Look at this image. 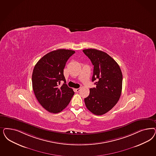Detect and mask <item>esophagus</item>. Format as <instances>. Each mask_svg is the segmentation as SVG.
Listing matches in <instances>:
<instances>
[{"label": "esophagus", "instance_id": "esophagus-1", "mask_svg": "<svg viewBox=\"0 0 156 156\" xmlns=\"http://www.w3.org/2000/svg\"><path fill=\"white\" fill-rule=\"evenodd\" d=\"M80 90V88H76V89H75V91L76 92H79Z\"/></svg>", "mask_w": 156, "mask_h": 156}]
</instances>
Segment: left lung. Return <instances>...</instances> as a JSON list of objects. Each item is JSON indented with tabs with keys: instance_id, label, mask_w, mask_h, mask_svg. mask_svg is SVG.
<instances>
[{
	"instance_id": "1",
	"label": "left lung",
	"mask_w": 156,
	"mask_h": 156,
	"mask_svg": "<svg viewBox=\"0 0 156 156\" xmlns=\"http://www.w3.org/2000/svg\"><path fill=\"white\" fill-rule=\"evenodd\" d=\"M94 66L92 81L96 88H90L84 99L87 109L96 115L111 110L119 101L122 88V73L117 62L105 52L95 49L83 50Z\"/></svg>"
}]
</instances>
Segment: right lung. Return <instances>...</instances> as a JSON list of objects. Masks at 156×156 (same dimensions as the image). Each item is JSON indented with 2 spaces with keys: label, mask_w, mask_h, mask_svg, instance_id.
<instances>
[{
  "label": "right lung",
  "mask_w": 156,
  "mask_h": 156,
  "mask_svg": "<svg viewBox=\"0 0 156 156\" xmlns=\"http://www.w3.org/2000/svg\"><path fill=\"white\" fill-rule=\"evenodd\" d=\"M75 51L57 49L50 51L37 62L32 74V86L35 97L45 110L56 114L69 103L75 92L66 84L64 69ZM63 80L65 83L59 86Z\"/></svg>",
  "instance_id": "add662e5"
}]
</instances>
